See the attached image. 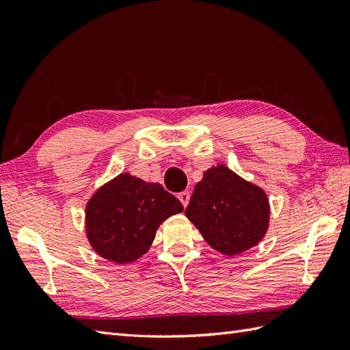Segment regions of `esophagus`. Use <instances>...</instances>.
I'll return each instance as SVG.
<instances>
[{"mask_svg": "<svg viewBox=\"0 0 350 350\" xmlns=\"http://www.w3.org/2000/svg\"><path fill=\"white\" fill-rule=\"evenodd\" d=\"M178 198L181 200V203L184 204V207H187V206H188V203H189V193H188V191L179 193V194H178Z\"/></svg>", "mask_w": 350, "mask_h": 350, "instance_id": "obj_1", "label": "esophagus"}]
</instances>
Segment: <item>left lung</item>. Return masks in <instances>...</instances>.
Segmentation results:
<instances>
[{
    "instance_id": "obj_1",
    "label": "left lung",
    "mask_w": 350,
    "mask_h": 350,
    "mask_svg": "<svg viewBox=\"0 0 350 350\" xmlns=\"http://www.w3.org/2000/svg\"><path fill=\"white\" fill-rule=\"evenodd\" d=\"M185 216L211 248L234 257L256 247L266 235L270 204L264 189L217 165L197 183Z\"/></svg>"
}]
</instances>
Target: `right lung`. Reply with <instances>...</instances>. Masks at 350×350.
Listing matches in <instances>:
<instances>
[{"label":"right lung","instance_id":"1","mask_svg":"<svg viewBox=\"0 0 350 350\" xmlns=\"http://www.w3.org/2000/svg\"><path fill=\"white\" fill-rule=\"evenodd\" d=\"M183 210L181 201L161 184L122 172L89 198L86 237L102 258L129 264L144 256L157 228Z\"/></svg>","mask_w":350,"mask_h":350}]
</instances>
